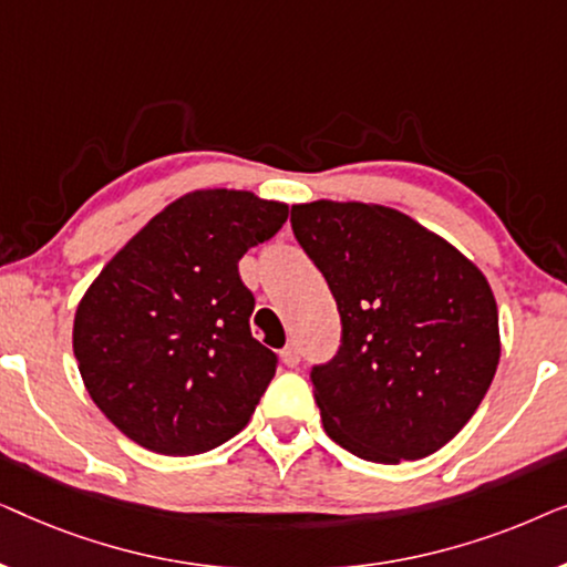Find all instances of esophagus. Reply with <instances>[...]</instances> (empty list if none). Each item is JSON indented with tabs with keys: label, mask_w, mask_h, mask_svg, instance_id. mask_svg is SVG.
<instances>
[{
	"label": "esophagus",
	"mask_w": 567,
	"mask_h": 567,
	"mask_svg": "<svg viewBox=\"0 0 567 567\" xmlns=\"http://www.w3.org/2000/svg\"><path fill=\"white\" fill-rule=\"evenodd\" d=\"M299 359H301V355H299V348L293 346V343H289V346H286L284 351H281V361H284L286 367H289V369L299 367Z\"/></svg>",
	"instance_id": "esophagus-1"
}]
</instances>
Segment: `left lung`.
I'll use <instances>...</instances> for the list:
<instances>
[{"label": "left lung", "mask_w": 567, "mask_h": 567, "mask_svg": "<svg viewBox=\"0 0 567 567\" xmlns=\"http://www.w3.org/2000/svg\"><path fill=\"white\" fill-rule=\"evenodd\" d=\"M291 229L343 322L338 355L312 369L328 436L382 464L439 452L475 415L498 369V305L485 274L382 204H297Z\"/></svg>", "instance_id": "obj_1"}]
</instances>
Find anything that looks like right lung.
Wrapping results in <instances>:
<instances>
[{"label": "right lung", "instance_id": "add662e5", "mask_svg": "<svg viewBox=\"0 0 567 567\" xmlns=\"http://www.w3.org/2000/svg\"><path fill=\"white\" fill-rule=\"evenodd\" d=\"M289 219L284 200L200 188L152 216L76 305L72 346L107 421L138 446L193 456L237 436L276 374L250 332L237 262Z\"/></svg>", "mask_w": 567, "mask_h": 567}]
</instances>
